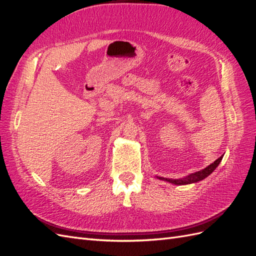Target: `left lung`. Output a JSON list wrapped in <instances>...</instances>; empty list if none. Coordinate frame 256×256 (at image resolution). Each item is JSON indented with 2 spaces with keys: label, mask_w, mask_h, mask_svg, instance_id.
Here are the masks:
<instances>
[{
  "label": "left lung",
  "mask_w": 256,
  "mask_h": 256,
  "mask_svg": "<svg viewBox=\"0 0 256 256\" xmlns=\"http://www.w3.org/2000/svg\"><path fill=\"white\" fill-rule=\"evenodd\" d=\"M222 158H223V156H221L220 158L216 159L214 162H212L210 166H208L204 170H200V171H198V172L190 174L189 176H186L184 178H180V180H172V178H171V180H168V178H166V180L172 182V184H192V182H198L200 180H204V178L207 177L208 175H210L214 171V168L219 166ZM159 178H160V180H164V178H162V177H159Z\"/></svg>",
  "instance_id": "1"
}]
</instances>
